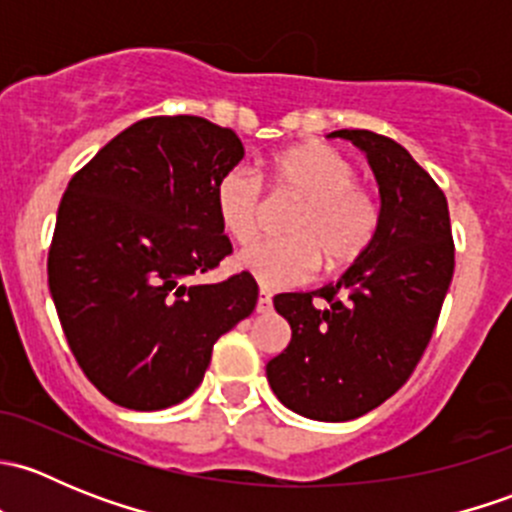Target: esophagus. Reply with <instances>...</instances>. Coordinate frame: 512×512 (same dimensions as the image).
<instances>
[{
  "label": "esophagus",
  "instance_id": "obj_1",
  "mask_svg": "<svg viewBox=\"0 0 512 512\" xmlns=\"http://www.w3.org/2000/svg\"><path fill=\"white\" fill-rule=\"evenodd\" d=\"M257 312L267 314L272 312V294L267 289H260V297H257Z\"/></svg>",
  "mask_w": 512,
  "mask_h": 512
}]
</instances>
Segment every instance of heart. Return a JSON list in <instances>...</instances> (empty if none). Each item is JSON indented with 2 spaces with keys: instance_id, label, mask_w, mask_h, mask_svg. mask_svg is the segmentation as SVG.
<instances>
[{
  "instance_id": "b5f03b06",
  "label": "heart",
  "mask_w": 512,
  "mask_h": 512,
  "mask_svg": "<svg viewBox=\"0 0 512 512\" xmlns=\"http://www.w3.org/2000/svg\"><path fill=\"white\" fill-rule=\"evenodd\" d=\"M267 183L277 203H297L285 223L289 240L255 245L240 265L265 287H294L319 270L354 265L379 230V198L356 180V165L329 143H299L267 163ZM220 225L237 245H252L265 232L267 203L260 180L232 168L215 185Z\"/></svg>"
}]
</instances>
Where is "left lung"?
Segmentation results:
<instances>
[{
  "label": "left lung",
  "mask_w": 512,
  "mask_h": 512,
  "mask_svg": "<svg viewBox=\"0 0 512 512\" xmlns=\"http://www.w3.org/2000/svg\"><path fill=\"white\" fill-rule=\"evenodd\" d=\"M369 158L381 220L342 280L285 292L275 309L292 339L267 364L277 399L317 421H349L384 404L414 374L456 267L448 203L404 146L374 131H334Z\"/></svg>",
  "instance_id": "1"
}]
</instances>
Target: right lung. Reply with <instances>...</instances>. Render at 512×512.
<instances>
[{
	"label": "right lung",
	"instance_id": "right-lung-1",
	"mask_svg": "<svg viewBox=\"0 0 512 512\" xmlns=\"http://www.w3.org/2000/svg\"><path fill=\"white\" fill-rule=\"evenodd\" d=\"M242 158L230 128L151 116L69 180L46 260L49 292L86 379L123 409L188 399L215 342L255 309L250 272L190 282L232 252L215 185Z\"/></svg>",
	"mask_w": 512,
	"mask_h": 512
}]
</instances>
